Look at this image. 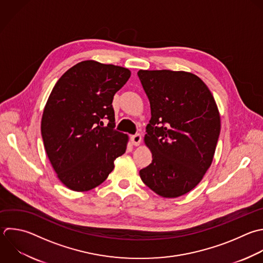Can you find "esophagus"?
I'll return each mask as SVG.
<instances>
[{"label":"esophagus","mask_w":263,"mask_h":263,"mask_svg":"<svg viewBox=\"0 0 263 263\" xmlns=\"http://www.w3.org/2000/svg\"><path fill=\"white\" fill-rule=\"evenodd\" d=\"M130 141H132V143H133V145L139 146V145L141 144V142H142V137H141L140 134H136V135H134V136L130 137Z\"/></svg>","instance_id":"esophagus-1"}]
</instances>
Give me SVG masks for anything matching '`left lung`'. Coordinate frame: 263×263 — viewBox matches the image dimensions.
<instances>
[{"label": "left lung", "mask_w": 263, "mask_h": 263, "mask_svg": "<svg viewBox=\"0 0 263 263\" xmlns=\"http://www.w3.org/2000/svg\"><path fill=\"white\" fill-rule=\"evenodd\" d=\"M151 119L145 144L152 162L140 171L156 194L174 198L192 190L211 166L220 135V114L208 86L184 71L140 70Z\"/></svg>", "instance_id": "1"}]
</instances>
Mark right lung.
I'll return each mask as SVG.
<instances>
[{
    "label": "right lung",
    "instance_id": "obj_1",
    "mask_svg": "<svg viewBox=\"0 0 263 263\" xmlns=\"http://www.w3.org/2000/svg\"><path fill=\"white\" fill-rule=\"evenodd\" d=\"M130 77L128 69L84 61L54 85L43 111L41 134L58 178L69 189L88 191L102 184L128 142L115 127L114 95ZM109 122L103 126L102 120Z\"/></svg>",
    "mask_w": 263,
    "mask_h": 263
}]
</instances>
